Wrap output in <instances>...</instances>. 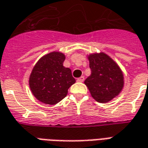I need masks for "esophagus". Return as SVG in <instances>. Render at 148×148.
I'll return each instance as SVG.
<instances>
[{
	"mask_svg": "<svg viewBox=\"0 0 148 148\" xmlns=\"http://www.w3.org/2000/svg\"><path fill=\"white\" fill-rule=\"evenodd\" d=\"M84 79H85V78H84L83 76H82V77H78V78L77 79V81L78 82H82L84 81Z\"/></svg>",
	"mask_w": 148,
	"mask_h": 148,
	"instance_id": "obj_1",
	"label": "esophagus"
}]
</instances>
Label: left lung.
<instances>
[{
    "instance_id": "8db88e82",
    "label": "left lung",
    "mask_w": 148,
    "mask_h": 148,
    "mask_svg": "<svg viewBox=\"0 0 148 148\" xmlns=\"http://www.w3.org/2000/svg\"><path fill=\"white\" fill-rule=\"evenodd\" d=\"M91 74L84 83L93 99L108 103L116 97L123 90L124 74L119 65L105 52L87 55Z\"/></svg>"
}]
</instances>
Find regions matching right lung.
<instances>
[{"label": "right lung", "instance_id": "add662e5", "mask_svg": "<svg viewBox=\"0 0 148 148\" xmlns=\"http://www.w3.org/2000/svg\"><path fill=\"white\" fill-rule=\"evenodd\" d=\"M66 56L52 51L39 58L29 76V87L33 96L46 105H55L67 95L75 83L70 68L63 66Z\"/></svg>", "mask_w": 148, "mask_h": 148}]
</instances>
